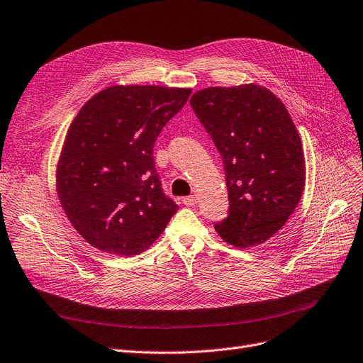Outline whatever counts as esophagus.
<instances>
[{
  "label": "esophagus",
  "mask_w": 363,
  "mask_h": 363,
  "mask_svg": "<svg viewBox=\"0 0 363 363\" xmlns=\"http://www.w3.org/2000/svg\"><path fill=\"white\" fill-rule=\"evenodd\" d=\"M196 202H198L196 195H191V196H184V198H183V204L187 206V207H194V206L196 204Z\"/></svg>",
  "instance_id": "obj_1"
}]
</instances>
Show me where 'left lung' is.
Wrapping results in <instances>:
<instances>
[{"label":"left lung","mask_w":363,"mask_h":363,"mask_svg":"<svg viewBox=\"0 0 363 363\" xmlns=\"http://www.w3.org/2000/svg\"><path fill=\"white\" fill-rule=\"evenodd\" d=\"M191 106L225 165L229 211L214 229L241 249L267 241L294 213L306 184L302 144L287 108L257 84L202 89Z\"/></svg>","instance_id":"obj_1"}]
</instances>
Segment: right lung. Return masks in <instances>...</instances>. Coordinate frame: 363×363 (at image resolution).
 Returning a JSON list of instances; mask_svg holds the SVG:
<instances>
[{
    "instance_id": "right-lung-1",
    "label": "right lung",
    "mask_w": 363,
    "mask_h": 363,
    "mask_svg": "<svg viewBox=\"0 0 363 363\" xmlns=\"http://www.w3.org/2000/svg\"><path fill=\"white\" fill-rule=\"evenodd\" d=\"M191 92L111 86L72 121L56 171L57 196L72 226L98 250L138 255L177 213L156 172L153 146Z\"/></svg>"
}]
</instances>
